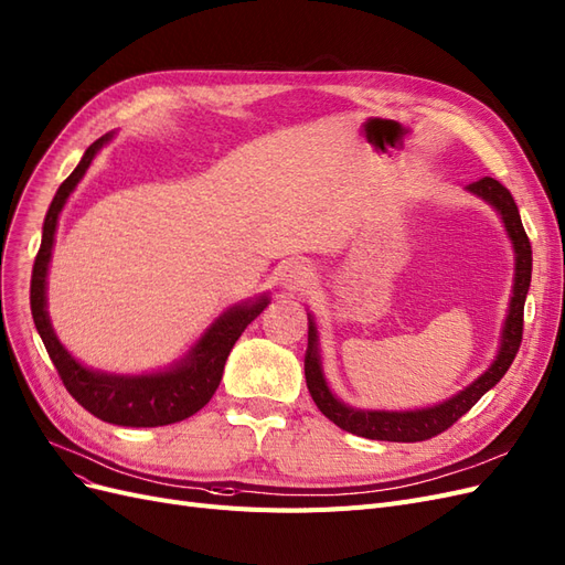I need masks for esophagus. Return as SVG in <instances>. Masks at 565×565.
I'll return each instance as SVG.
<instances>
[{"label": "esophagus", "mask_w": 565, "mask_h": 565, "mask_svg": "<svg viewBox=\"0 0 565 565\" xmlns=\"http://www.w3.org/2000/svg\"><path fill=\"white\" fill-rule=\"evenodd\" d=\"M310 280H313V268H310L308 264L303 262H285L282 270H280V285L289 291H299L303 287L310 285Z\"/></svg>", "instance_id": "obj_1"}]
</instances>
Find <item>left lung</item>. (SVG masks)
<instances>
[{
    "label": "left lung",
    "instance_id": "8db88e82",
    "mask_svg": "<svg viewBox=\"0 0 565 565\" xmlns=\"http://www.w3.org/2000/svg\"><path fill=\"white\" fill-rule=\"evenodd\" d=\"M468 191L498 210L504 231H508L514 247V287H512L508 320H504V327H502L500 350L493 364L486 369L477 381H472L468 387H462L458 395L435 406L414 408V412H372V408H353L343 404L332 391H329L327 379L322 374L320 350H318V327L313 316L308 313V350L303 360L306 385L320 412L334 425H339L341 430L353 433L358 437H366V439H381V441H425L430 437H437L439 433L449 430L460 416L468 414L470 408L481 399V395L489 393L512 366L521 345L523 303H526V295L531 287V270H533L531 241L526 236V231H523L519 207L512 199V193L498 180L481 178L479 182L468 184Z\"/></svg>",
    "mask_w": 565,
    "mask_h": 565
}]
</instances>
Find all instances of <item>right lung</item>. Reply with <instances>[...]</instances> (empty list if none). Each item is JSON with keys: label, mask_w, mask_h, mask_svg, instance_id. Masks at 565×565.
I'll use <instances>...</instances> for the list:
<instances>
[{"label": "right lung", "mask_w": 565, "mask_h": 565, "mask_svg": "<svg viewBox=\"0 0 565 565\" xmlns=\"http://www.w3.org/2000/svg\"><path fill=\"white\" fill-rule=\"evenodd\" d=\"M111 138L114 135L107 132L100 140H95L84 151L79 166L74 168V172L61 184V189L55 191L44 220L42 245H39L32 268L30 308L36 332L42 337L46 353L57 369V376L65 383L67 393L86 412L105 423L126 427L170 425L201 412L210 397L215 395L233 343L238 341L245 327L268 306V297L264 295L255 301H245L228 308L226 313H222L205 329L203 337L191 345V350L180 362H174L172 366L163 369V372L138 376L95 372V369L84 366L79 360L72 358V353H67V348L57 341L53 332L46 310V276L55 241V226L70 193L82 182L95 153Z\"/></svg>", "instance_id": "right-lung-1"}]
</instances>
